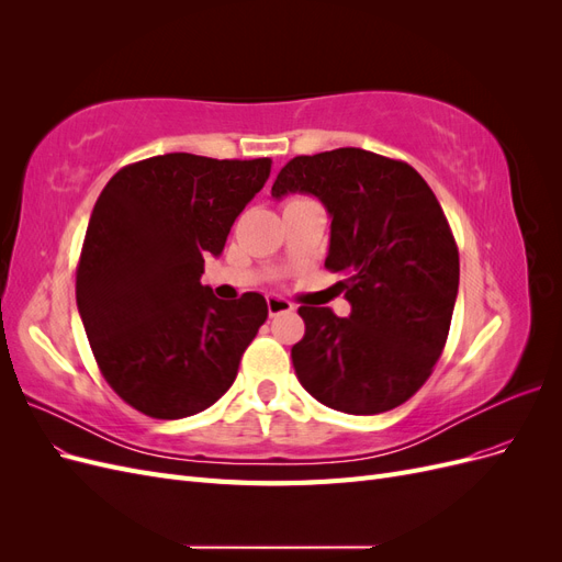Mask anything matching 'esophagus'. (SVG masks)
<instances>
[{
    "mask_svg": "<svg viewBox=\"0 0 562 562\" xmlns=\"http://www.w3.org/2000/svg\"><path fill=\"white\" fill-rule=\"evenodd\" d=\"M267 310H269V316H279V314H288V312H293V304L288 302L285 297H279V295H269V297H267Z\"/></svg>",
    "mask_w": 562,
    "mask_h": 562,
    "instance_id": "1",
    "label": "esophagus"
}]
</instances>
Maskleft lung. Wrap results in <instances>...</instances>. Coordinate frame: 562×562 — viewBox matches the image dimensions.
<instances>
[{
    "mask_svg": "<svg viewBox=\"0 0 562 562\" xmlns=\"http://www.w3.org/2000/svg\"><path fill=\"white\" fill-rule=\"evenodd\" d=\"M314 194L330 213L326 267L349 318L304 307L293 347L300 384L349 415L398 407L443 353L459 288V252L443 209L411 164L359 147L295 157L271 196Z\"/></svg>",
    "mask_w": 562,
    "mask_h": 562,
    "instance_id": "obj_1",
    "label": "left lung"
}]
</instances>
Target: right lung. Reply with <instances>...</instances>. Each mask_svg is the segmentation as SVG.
<instances>
[{"mask_svg":"<svg viewBox=\"0 0 562 562\" xmlns=\"http://www.w3.org/2000/svg\"><path fill=\"white\" fill-rule=\"evenodd\" d=\"M271 159L173 151L128 164L100 192L77 265V307L95 363L131 407L180 419L211 407L267 321L260 293L217 300L203 258L223 252Z\"/></svg>","mask_w":562,"mask_h":562,"instance_id":"obj_1","label":"right lung"}]
</instances>
